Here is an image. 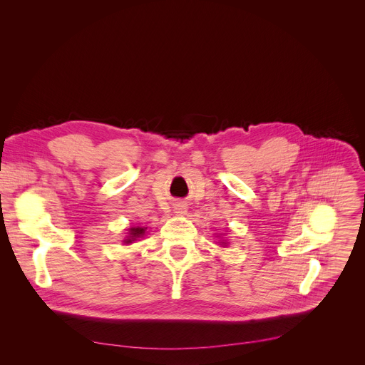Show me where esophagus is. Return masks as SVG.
<instances>
[{"instance_id":"obj_1","label":"esophagus","mask_w":365,"mask_h":365,"mask_svg":"<svg viewBox=\"0 0 365 365\" xmlns=\"http://www.w3.org/2000/svg\"><path fill=\"white\" fill-rule=\"evenodd\" d=\"M187 212V207H186V205H183V203H179V205H176L175 206V213L176 215H185Z\"/></svg>"}]
</instances>
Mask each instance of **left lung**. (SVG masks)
Returning a JSON list of instances; mask_svg holds the SVG:
<instances>
[{"label": "left lung", "mask_w": 365, "mask_h": 365, "mask_svg": "<svg viewBox=\"0 0 365 365\" xmlns=\"http://www.w3.org/2000/svg\"><path fill=\"white\" fill-rule=\"evenodd\" d=\"M220 244H222V245H226V242H220Z\"/></svg>", "instance_id": "8db88e82"}]
</instances>
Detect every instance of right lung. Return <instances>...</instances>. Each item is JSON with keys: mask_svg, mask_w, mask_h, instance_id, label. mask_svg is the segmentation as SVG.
<instances>
[{"mask_svg": "<svg viewBox=\"0 0 365 365\" xmlns=\"http://www.w3.org/2000/svg\"><path fill=\"white\" fill-rule=\"evenodd\" d=\"M146 229H148V227H140V226H138V227H130V229H129V233H128V236H126V239H125L123 242H125L126 245L133 244V242L138 240L139 237H143Z\"/></svg>", "mask_w": 365, "mask_h": 365, "instance_id": "obj_1", "label": "right lung"}]
</instances>
